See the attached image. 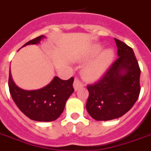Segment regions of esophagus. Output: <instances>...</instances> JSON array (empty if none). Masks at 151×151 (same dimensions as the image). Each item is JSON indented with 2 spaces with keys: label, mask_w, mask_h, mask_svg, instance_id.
I'll list each match as a JSON object with an SVG mask.
<instances>
[{
  "label": "esophagus",
  "mask_w": 151,
  "mask_h": 151,
  "mask_svg": "<svg viewBox=\"0 0 151 151\" xmlns=\"http://www.w3.org/2000/svg\"><path fill=\"white\" fill-rule=\"evenodd\" d=\"M73 85H74V90H77L83 86V83H82V82L78 79V78H75V80H74V84Z\"/></svg>",
  "instance_id": "1"
}]
</instances>
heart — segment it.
<instances>
[{"label":"heart","instance_id":"obj_1","mask_svg":"<svg viewBox=\"0 0 151 151\" xmlns=\"http://www.w3.org/2000/svg\"><path fill=\"white\" fill-rule=\"evenodd\" d=\"M103 47L100 45H94L84 56L85 59L95 58L84 67L83 74L88 81H96L103 76L110 65H112L115 53L112 48H106L101 52Z\"/></svg>","mask_w":151,"mask_h":151}]
</instances>
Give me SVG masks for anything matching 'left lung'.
Wrapping results in <instances>:
<instances>
[{
	"label": "left lung",
	"mask_w": 151,
	"mask_h": 151,
	"mask_svg": "<svg viewBox=\"0 0 151 151\" xmlns=\"http://www.w3.org/2000/svg\"><path fill=\"white\" fill-rule=\"evenodd\" d=\"M115 41L119 58L97 83L87 86L86 108L96 121L122 116L132 108L141 91V70L133 49L119 39Z\"/></svg>",
	"instance_id": "1"
}]
</instances>
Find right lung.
Returning <instances> with one entry per match:
<instances>
[{"instance_id":"obj_1","label":"right lung","mask_w":151,"mask_h":151,"mask_svg":"<svg viewBox=\"0 0 151 151\" xmlns=\"http://www.w3.org/2000/svg\"><path fill=\"white\" fill-rule=\"evenodd\" d=\"M43 38L44 36L36 37L23 46L39 44ZM73 82L74 77L64 81L55 77L43 88L25 90L14 83L10 70L8 85L13 100L25 115L34 121L52 122L56 120L64 111L67 100L74 91Z\"/></svg>"}]
</instances>
